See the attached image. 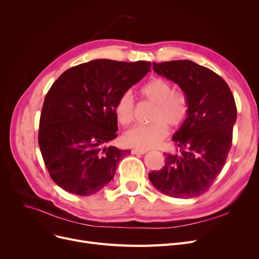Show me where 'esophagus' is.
Returning a JSON list of instances; mask_svg holds the SVG:
<instances>
[{
	"label": "esophagus",
	"instance_id": "1",
	"mask_svg": "<svg viewBox=\"0 0 259 259\" xmlns=\"http://www.w3.org/2000/svg\"><path fill=\"white\" fill-rule=\"evenodd\" d=\"M131 153H132V154H140V155H143V154L147 153V150H139V149H132Z\"/></svg>",
	"mask_w": 259,
	"mask_h": 259
}]
</instances>
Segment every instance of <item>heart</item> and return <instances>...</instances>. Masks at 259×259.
<instances>
[{
  "mask_svg": "<svg viewBox=\"0 0 259 259\" xmlns=\"http://www.w3.org/2000/svg\"><path fill=\"white\" fill-rule=\"evenodd\" d=\"M142 97L155 108L151 115L152 124L134 126L122 134L126 146L139 150L157 147L168 135L166 124L179 128L189 114V99L184 91H175L169 80L154 77L141 88ZM134 100L130 92L122 93L115 105V116L121 125H129L134 117Z\"/></svg>",
  "mask_w": 259,
  "mask_h": 259,
  "instance_id": "obj_1",
  "label": "heart"
}]
</instances>
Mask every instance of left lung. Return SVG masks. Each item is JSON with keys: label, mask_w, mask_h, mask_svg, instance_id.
I'll return each instance as SVG.
<instances>
[{"label": "left lung", "mask_w": 259, "mask_h": 259, "mask_svg": "<svg viewBox=\"0 0 259 259\" xmlns=\"http://www.w3.org/2000/svg\"><path fill=\"white\" fill-rule=\"evenodd\" d=\"M153 70L181 87L190 108L172 138L178 153H165V167L149 173V180L171 197L199 196L223 170L232 147L234 97L222 76L192 61L153 63Z\"/></svg>", "instance_id": "8db88e82"}]
</instances>
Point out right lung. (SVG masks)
<instances>
[{
    "label": "right lung",
    "mask_w": 259,
    "mask_h": 259,
    "mask_svg": "<svg viewBox=\"0 0 259 259\" xmlns=\"http://www.w3.org/2000/svg\"><path fill=\"white\" fill-rule=\"evenodd\" d=\"M151 63L94 60L66 70L46 94L38 145L52 181L65 191L88 196L111 182L130 150L105 147L117 134L115 105L140 81Z\"/></svg>",
    "instance_id": "right-lung-1"
}]
</instances>
